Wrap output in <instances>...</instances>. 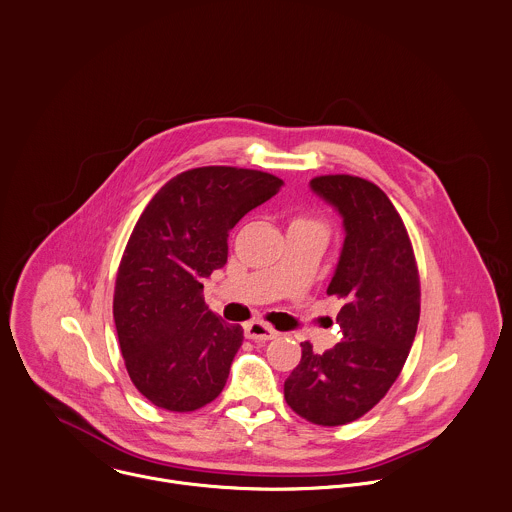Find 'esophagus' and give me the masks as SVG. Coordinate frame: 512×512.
Masks as SVG:
<instances>
[{
	"label": "esophagus",
	"mask_w": 512,
	"mask_h": 512,
	"mask_svg": "<svg viewBox=\"0 0 512 512\" xmlns=\"http://www.w3.org/2000/svg\"><path fill=\"white\" fill-rule=\"evenodd\" d=\"M275 335H277V331L261 321L245 323V337L253 339V342H269V339H273Z\"/></svg>",
	"instance_id": "34e87169"
}]
</instances>
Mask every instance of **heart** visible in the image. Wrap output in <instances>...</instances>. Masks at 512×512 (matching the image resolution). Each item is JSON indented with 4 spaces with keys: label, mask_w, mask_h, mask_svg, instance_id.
I'll return each mask as SVG.
<instances>
[{
    "label": "heart",
    "mask_w": 512,
    "mask_h": 512,
    "mask_svg": "<svg viewBox=\"0 0 512 512\" xmlns=\"http://www.w3.org/2000/svg\"><path fill=\"white\" fill-rule=\"evenodd\" d=\"M291 225H297V227H317V229H321V225L315 223V221H311V219H295Z\"/></svg>",
    "instance_id": "1"
}]
</instances>
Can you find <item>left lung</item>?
<instances>
[{"instance_id": "obj_1", "label": "left lung", "mask_w": 512, "mask_h": 512, "mask_svg": "<svg viewBox=\"0 0 512 512\" xmlns=\"http://www.w3.org/2000/svg\"><path fill=\"white\" fill-rule=\"evenodd\" d=\"M309 189L344 223L327 295L344 297L342 342L323 354L311 344L285 380L293 412L319 426H342L370 412L390 390L414 344L420 279L406 227L374 183L350 175L317 177Z\"/></svg>"}]
</instances>
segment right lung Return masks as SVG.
Here are the masks:
<instances>
[{
	"mask_svg": "<svg viewBox=\"0 0 512 512\" xmlns=\"http://www.w3.org/2000/svg\"><path fill=\"white\" fill-rule=\"evenodd\" d=\"M281 187L259 170L203 166L170 179L140 215L118 267L114 323L128 376L154 406L193 412L223 392L243 329L205 305L203 283L225 267L229 231Z\"/></svg>",
	"mask_w": 512,
	"mask_h": 512,
	"instance_id": "add662e5",
	"label": "right lung"
}]
</instances>
